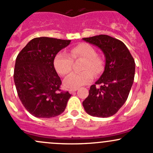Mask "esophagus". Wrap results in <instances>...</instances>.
I'll list each match as a JSON object with an SVG mask.
<instances>
[{
	"label": "esophagus",
	"mask_w": 153,
	"mask_h": 153,
	"mask_svg": "<svg viewBox=\"0 0 153 153\" xmlns=\"http://www.w3.org/2000/svg\"><path fill=\"white\" fill-rule=\"evenodd\" d=\"M77 89H70V90H69V92H70V93H73L74 91H77Z\"/></svg>",
	"instance_id": "esophagus-1"
}]
</instances>
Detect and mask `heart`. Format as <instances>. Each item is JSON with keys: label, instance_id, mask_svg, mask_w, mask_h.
Returning <instances> with one entry per match:
<instances>
[{"label": "heart", "instance_id": "b5f03b06", "mask_svg": "<svg viewBox=\"0 0 153 153\" xmlns=\"http://www.w3.org/2000/svg\"><path fill=\"white\" fill-rule=\"evenodd\" d=\"M70 56L64 52L59 53L54 59V67L59 75H68L72 70L73 60L82 59L84 60L80 73H72L64 80V86L68 89H77L90 83L93 75L97 76L103 71L104 61L97 55L96 50L88 43H80L72 48Z\"/></svg>", "mask_w": 153, "mask_h": 153}]
</instances>
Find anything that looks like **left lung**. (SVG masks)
Instances as JSON below:
<instances>
[{
  "instance_id": "left-lung-1",
  "label": "left lung",
  "mask_w": 153,
  "mask_h": 153,
  "mask_svg": "<svg viewBox=\"0 0 153 153\" xmlns=\"http://www.w3.org/2000/svg\"><path fill=\"white\" fill-rule=\"evenodd\" d=\"M83 39L100 48L105 57V70L95 84L91 86L83 106L93 117H111L129 95L134 81V59L126 45L117 39L101 34Z\"/></svg>"
}]
</instances>
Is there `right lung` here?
Here are the masks:
<instances>
[{"label": "right lung", "instance_id": "1", "mask_svg": "<svg viewBox=\"0 0 153 153\" xmlns=\"http://www.w3.org/2000/svg\"><path fill=\"white\" fill-rule=\"evenodd\" d=\"M71 40L51 37L31 39L17 56L14 81L20 101L38 118H51L63 113L71 97L62 91V81L54 67V59Z\"/></svg>", "mask_w": 153, "mask_h": 153}]
</instances>
